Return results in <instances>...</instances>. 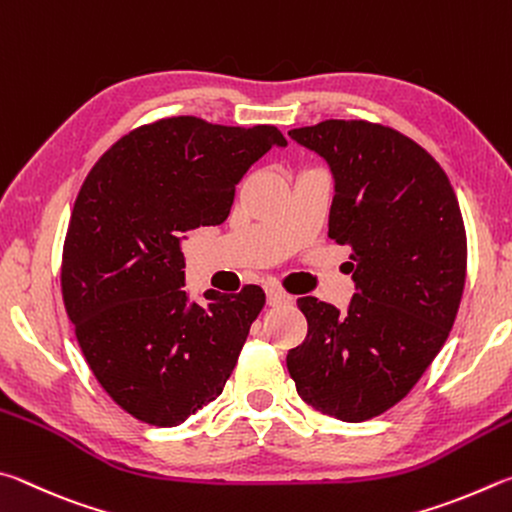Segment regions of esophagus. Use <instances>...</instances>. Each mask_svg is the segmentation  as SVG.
<instances>
[{
  "label": "esophagus",
  "instance_id": "obj_1",
  "mask_svg": "<svg viewBox=\"0 0 512 512\" xmlns=\"http://www.w3.org/2000/svg\"><path fill=\"white\" fill-rule=\"evenodd\" d=\"M290 301H292L290 294H285V292L279 290V288H270V290H267V306L281 308V306H288Z\"/></svg>",
  "mask_w": 512,
  "mask_h": 512
}]
</instances>
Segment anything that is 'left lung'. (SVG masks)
Here are the masks:
<instances>
[{
	"label": "left lung",
	"mask_w": 512,
	"mask_h": 512,
	"mask_svg": "<svg viewBox=\"0 0 512 512\" xmlns=\"http://www.w3.org/2000/svg\"><path fill=\"white\" fill-rule=\"evenodd\" d=\"M288 134L328 161V236L351 245L355 281L346 312L297 301L308 335L288 371L308 405L362 423L398 405L450 335L468 265L461 209L438 161L387 125L330 119Z\"/></svg>",
	"instance_id": "8db88e82"
}]
</instances>
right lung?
<instances>
[{
  "mask_svg": "<svg viewBox=\"0 0 512 512\" xmlns=\"http://www.w3.org/2000/svg\"><path fill=\"white\" fill-rule=\"evenodd\" d=\"M272 146H288L274 125L170 116L121 137L80 186L62 301L98 384L141 423L182 425L218 398L265 306L258 285L188 301L182 240L227 220L236 184Z\"/></svg>",
  "mask_w": 512,
  "mask_h": 512,
  "instance_id": "right-lung-1",
  "label": "right lung"
}]
</instances>
